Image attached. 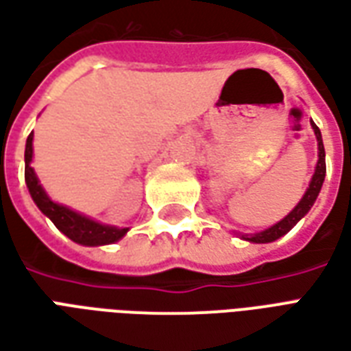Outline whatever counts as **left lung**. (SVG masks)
Returning a JSON list of instances; mask_svg holds the SVG:
<instances>
[{
  "instance_id": "8db88e82",
  "label": "left lung",
  "mask_w": 351,
  "mask_h": 351,
  "mask_svg": "<svg viewBox=\"0 0 351 351\" xmlns=\"http://www.w3.org/2000/svg\"><path fill=\"white\" fill-rule=\"evenodd\" d=\"M312 130L316 133V138H317V165H316V173L312 176V180H310V186L306 193L302 195V199L299 201V205L295 206L291 213L287 214L284 220H280L278 223H274L272 228L265 229L258 235H243V239L246 241H250V243H272V241H276L280 239L282 235H286L289 229L293 228L297 221L301 220L304 214L308 213L310 206L314 205V201H316L317 193L322 190V184H324V178H325V148H324V141H322V133H319V128H317L316 123L312 122Z\"/></svg>"
}]
</instances>
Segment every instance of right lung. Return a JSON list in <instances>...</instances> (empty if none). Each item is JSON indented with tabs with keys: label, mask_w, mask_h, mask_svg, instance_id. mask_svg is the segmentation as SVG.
Wrapping results in <instances>:
<instances>
[{
	"label": "right lung",
	"mask_w": 351,
	"mask_h": 351,
	"mask_svg": "<svg viewBox=\"0 0 351 351\" xmlns=\"http://www.w3.org/2000/svg\"><path fill=\"white\" fill-rule=\"evenodd\" d=\"M32 141H34V133H29V137L26 141V169H24V176H26L27 190L34 197L35 205L41 208L43 214H47L50 220L54 221L56 226L64 235H67L71 241L79 244H84V246H99V244H110L120 241L128 229H118L110 228V226H103V223H97V221L90 220L82 214L75 213L71 208H67L64 205H58L54 201H50L49 195L45 193V190L41 188V184L35 176L34 169H32V156H34V148H32Z\"/></svg>",
	"instance_id": "add662e5"
}]
</instances>
